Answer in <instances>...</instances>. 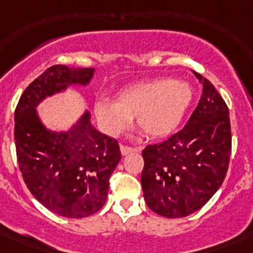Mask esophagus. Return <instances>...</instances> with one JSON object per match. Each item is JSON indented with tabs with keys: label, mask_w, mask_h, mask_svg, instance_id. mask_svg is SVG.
Instances as JSON below:
<instances>
[{
	"label": "esophagus",
	"mask_w": 253,
	"mask_h": 253,
	"mask_svg": "<svg viewBox=\"0 0 253 253\" xmlns=\"http://www.w3.org/2000/svg\"><path fill=\"white\" fill-rule=\"evenodd\" d=\"M134 151H139V148H134V147L126 146V144H121V152L122 155H127L130 152H134Z\"/></svg>",
	"instance_id": "1"
}]
</instances>
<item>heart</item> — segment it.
<instances>
[{
    "instance_id": "1",
    "label": "heart",
    "mask_w": 253,
    "mask_h": 253,
    "mask_svg": "<svg viewBox=\"0 0 253 253\" xmlns=\"http://www.w3.org/2000/svg\"><path fill=\"white\" fill-rule=\"evenodd\" d=\"M192 98L193 90L188 83L155 79L127 87L119 93L117 101H98L94 111L107 134L117 136L127 130L132 117H136L144 134L160 138L178 126Z\"/></svg>"
}]
</instances>
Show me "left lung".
<instances>
[{"label": "left lung", "instance_id": "8db88e82", "mask_svg": "<svg viewBox=\"0 0 253 253\" xmlns=\"http://www.w3.org/2000/svg\"><path fill=\"white\" fill-rule=\"evenodd\" d=\"M194 75L204 90L188 123L142 152L143 196L152 211L166 218L200 210L220 188L231 156L227 105L208 79Z\"/></svg>", "mask_w": 253, "mask_h": 253}]
</instances>
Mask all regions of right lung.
I'll use <instances>...</instances> for the list:
<instances>
[{
	"instance_id": "1",
	"label": "right lung",
	"mask_w": 253,
	"mask_h": 253,
	"mask_svg": "<svg viewBox=\"0 0 253 253\" xmlns=\"http://www.w3.org/2000/svg\"><path fill=\"white\" fill-rule=\"evenodd\" d=\"M93 68L52 65L26 87L14 113L17 160L27 188L57 215L85 218L101 210L109 178L121 160L118 140L91 126L85 113L72 130L48 131L35 107L72 84H87Z\"/></svg>"
}]
</instances>
